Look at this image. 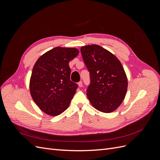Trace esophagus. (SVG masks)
<instances>
[{
  "mask_svg": "<svg viewBox=\"0 0 160 160\" xmlns=\"http://www.w3.org/2000/svg\"><path fill=\"white\" fill-rule=\"evenodd\" d=\"M78 86L79 87V88H81L82 86H83V83H82V81H79L78 83Z\"/></svg>",
  "mask_w": 160,
  "mask_h": 160,
  "instance_id": "1",
  "label": "esophagus"
}]
</instances>
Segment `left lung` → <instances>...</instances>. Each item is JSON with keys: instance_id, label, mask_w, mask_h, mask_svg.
I'll list each match as a JSON object with an SVG mask.
<instances>
[{"instance_id": "8db88e82", "label": "left lung", "mask_w": 160, "mask_h": 160, "mask_svg": "<svg viewBox=\"0 0 160 160\" xmlns=\"http://www.w3.org/2000/svg\"><path fill=\"white\" fill-rule=\"evenodd\" d=\"M81 52L90 73L87 96L93 107L103 113L117 109L125 99L128 78L119 60L102 47H81Z\"/></svg>"}]
</instances>
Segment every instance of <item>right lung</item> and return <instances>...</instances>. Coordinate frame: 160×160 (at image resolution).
<instances>
[{
    "mask_svg": "<svg viewBox=\"0 0 160 160\" xmlns=\"http://www.w3.org/2000/svg\"><path fill=\"white\" fill-rule=\"evenodd\" d=\"M79 52L75 48L57 47L41 55L34 65L30 93L46 114L57 116L68 108L78 87L70 80L69 62Z\"/></svg>",
    "mask_w": 160,
    "mask_h": 160,
    "instance_id": "add662e5",
    "label": "right lung"
}]
</instances>
